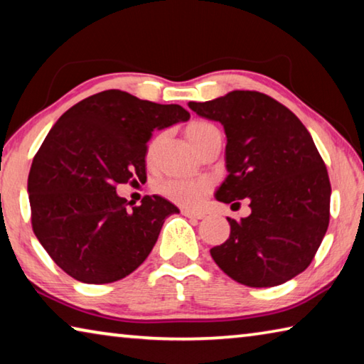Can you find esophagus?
Segmentation results:
<instances>
[{"label":"esophagus","mask_w":364,"mask_h":364,"mask_svg":"<svg viewBox=\"0 0 364 364\" xmlns=\"http://www.w3.org/2000/svg\"><path fill=\"white\" fill-rule=\"evenodd\" d=\"M181 213L184 215V217H188V218H196V220H202L205 217L204 213H200V212H193V210H181Z\"/></svg>","instance_id":"obj_1"}]
</instances>
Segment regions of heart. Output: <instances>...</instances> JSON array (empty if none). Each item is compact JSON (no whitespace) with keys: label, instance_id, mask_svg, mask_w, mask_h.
<instances>
[{"label":"heart","instance_id":"1","mask_svg":"<svg viewBox=\"0 0 364 364\" xmlns=\"http://www.w3.org/2000/svg\"><path fill=\"white\" fill-rule=\"evenodd\" d=\"M186 136L194 144L197 151L212 139H221V133L210 122L196 120L186 127ZM159 138H154L147 146V160L154 157L157 149ZM210 189V183L207 180H191V178H168L157 184L159 194L180 207H196L200 204L204 196Z\"/></svg>","mask_w":364,"mask_h":364}]
</instances>
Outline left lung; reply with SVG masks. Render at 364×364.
Masks as SVG:
<instances>
[{
    "label": "left lung",
    "mask_w": 364,
    "mask_h": 364,
    "mask_svg": "<svg viewBox=\"0 0 364 364\" xmlns=\"http://www.w3.org/2000/svg\"><path fill=\"white\" fill-rule=\"evenodd\" d=\"M226 133V170L215 197L250 215L228 218L230 237L210 249L215 263L249 287L295 278L315 258L329 226L331 183L324 160L297 115L258 91L189 102Z\"/></svg>",
    "instance_id": "8db88e82"
}]
</instances>
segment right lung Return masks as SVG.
I'll list each match as a JSON object with an SVG mask.
<instances>
[{"label": "right lung", "mask_w": 364, "mask_h": 364, "mask_svg": "<svg viewBox=\"0 0 364 364\" xmlns=\"http://www.w3.org/2000/svg\"><path fill=\"white\" fill-rule=\"evenodd\" d=\"M189 120L178 104L107 90L80 101L54 123L28 173L32 228L58 267L86 284L133 273L180 210L160 196L133 205L117 184L146 181L152 132Z\"/></svg>", "instance_id": "right-lung-1"}]
</instances>
